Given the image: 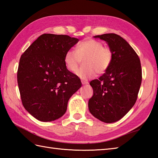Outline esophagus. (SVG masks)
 Instances as JSON below:
<instances>
[{
    "mask_svg": "<svg viewBox=\"0 0 158 158\" xmlns=\"http://www.w3.org/2000/svg\"><path fill=\"white\" fill-rule=\"evenodd\" d=\"M81 83H82V84H83V85H87V84H88V81H84V80H82V81H81Z\"/></svg>",
    "mask_w": 158,
    "mask_h": 158,
    "instance_id": "esophagus-1",
    "label": "esophagus"
}]
</instances>
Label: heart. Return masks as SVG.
Wrapping results in <instances>:
<instances>
[{
    "mask_svg": "<svg viewBox=\"0 0 158 158\" xmlns=\"http://www.w3.org/2000/svg\"><path fill=\"white\" fill-rule=\"evenodd\" d=\"M113 53L108 47L95 39H85L75 47V51L69 49L64 56L66 69L74 72L83 60V66L75 72V75L83 80L95 77L96 72L103 73L109 68L113 61Z\"/></svg>",
    "mask_w": 158,
    "mask_h": 158,
    "instance_id": "b5f03b06",
    "label": "heart"
}]
</instances>
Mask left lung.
<instances>
[{
	"label": "left lung",
	"instance_id": "left-lung-1",
	"mask_svg": "<svg viewBox=\"0 0 158 158\" xmlns=\"http://www.w3.org/2000/svg\"><path fill=\"white\" fill-rule=\"evenodd\" d=\"M94 37L106 42L113 58L106 72L89 83L94 94L88 108L101 122L113 123L126 115L136 101L142 81L140 61L135 50L119 35L109 33Z\"/></svg>",
	"mask_w": 158,
	"mask_h": 158
}]
</instances>
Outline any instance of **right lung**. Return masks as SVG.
<instances>
[{
    "mask_svg": "<svg viewBox=\"0 0 158 158\" xmlns=\"http://www.w3.org/2000/svg\"><path fill=\"white\" fill-rule=\"evenodd\" d=\"M79 39L43 34L21 56L18 83L23 106L41 122H52L66 111L69 100L81 87V80L66 69L65 53Z\"/></svg>",
    "mask_w": 158,
    "mask_h": 158,
    "instance_id": "1",
    "label": "right lung"
}]
</instances>
